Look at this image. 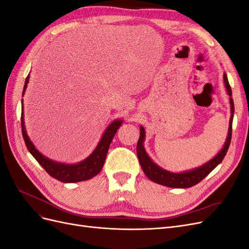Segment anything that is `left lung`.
I'll return each instance as SVG.
<instances>
[{
    "mask_svg": "<svg viewBox=\"0 0 249 249\" xmlns=\"http://www.w3.org/2000/svg\"><path fill=\"white\" fill-rule=\"evenodd\" d=\"M223 81L225 84V88L228 90V93L231 96L230 102H231V120H230V129L227 141H225V144L221 152L218 154L215 158H213L210 162L202 165L199 168L193 169L190 171H186L183 173H173L169 172L167 170H164L161 167L156 165L152 160L149 159V157L145 153V149L143 148V140H144L145 132L143 126H140V137L137 142V156L139 159V163L141 165V168L144 171L145 176L153 182L160 184L163 186H167L171 188H189L194 185L198 184L200 180L205 178L209 173L212 171L218 164H220L222 160L224 159L225 155L228 153V149L231 144V124H232V117H233V112H235V107H233V101L231 99V88L228 80L227 73H223Z\"/></svg>",
    "mask_w": 249,
    "mask_h": 249,
    "instance_id": "8db88e82",
    "label": "left lung"
}]
</instances>
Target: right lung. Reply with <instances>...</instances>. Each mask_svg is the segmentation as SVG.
Listing matches in <instances>:
<instances>
[{
    "mask_svg": "<svg viewBox=\"0 0 249 249\" xmlns=\"http://www.w3.org/2000/svg\"><path fill=\"white\" fill-rule=\"evenodd\" d=\"M28 82H29V74L26 78L24 90H22V95L25 93ZM20 122H21L22 137H24L26 146L29 152L31 153V155L35 158L36 161L41 165L43 169L46 170L52 178H54L62 183L82 182V180H87L89 178L95 177L97 173L102 170L105 160H106V156L108 153L109 146L112 142V139L114 137L117 130L119 129V126L123 124V120H115V122H113L107 127L106 132L104 133L99 145L96 146L94 152L90 155L86 160L82 161L78 164L70 165V164H61V163L52 161L48 159V158L44 157L43 155H41L38 150L34 147L33 143L30 141L25 130L24 111L21 112Z\"/></svg>",
    "mask_w": 249,
    "mask_h": 249,
    "instance_id": "1",
    "label": "right lung"
}]
</instances>
